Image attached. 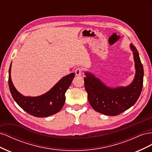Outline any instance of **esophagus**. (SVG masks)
<instances>
[{"mask_svg":"<svg viewBox=\"0 0 152 152\" xmlns=\"http://www.w3.org/2000/svg\"><path fill=\"white\" fill-rule=\"evenodd\" d=\"M75 74L77 76H80L82 75V69L81 68H77L75 69Z\"/></svg>","mask_w":152,"mask_h":152,"instance_id":"34e87169","label":"esophagus"}]
</instances>
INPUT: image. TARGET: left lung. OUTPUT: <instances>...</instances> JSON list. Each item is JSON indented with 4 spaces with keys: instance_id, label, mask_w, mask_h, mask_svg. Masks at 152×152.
<instances>
[{
    "instance_id": "1",
    "label": "left lung",
    "mask_w": 152,
    "mask_h": 152,
    "mask_svg": "<svg viewBox=\"0 0 152 152\" xmlns=\"http://www.w3.org/2000/svg\"><path fill=\"white\" fill-rule=\"evenodd\" d=\"M131 48L134 55L136 75L132 84L127 87L110 88L91 73H85V89L89 102L95 111L106 115H118L138 99L143 85V66L136 47L131 44Z\"/></svg>"
}]
</instances>
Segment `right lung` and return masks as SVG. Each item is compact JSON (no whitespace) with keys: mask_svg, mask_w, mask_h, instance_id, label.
I'll return each mask as SVG.
<instances>
[{"mask_svg":"<svg viewBox=\"0 0 152 152\" xmlns=\"http://www.w3.org/2000/svg\"><path fill=\"white\" fill-rule=\"evenodd\" d=\"M11 63L9 70V86L10 92L17 104L31 115L45 117L59 112L65 102V92L75 77L72 73L59 80L48 93L37 97H25L18 92L12 84L11 78Z\"/></svg>","mask_w":152,"mask_h":152,"instance_id":"right-lung-1","label":"right lung"}]
</instances>
